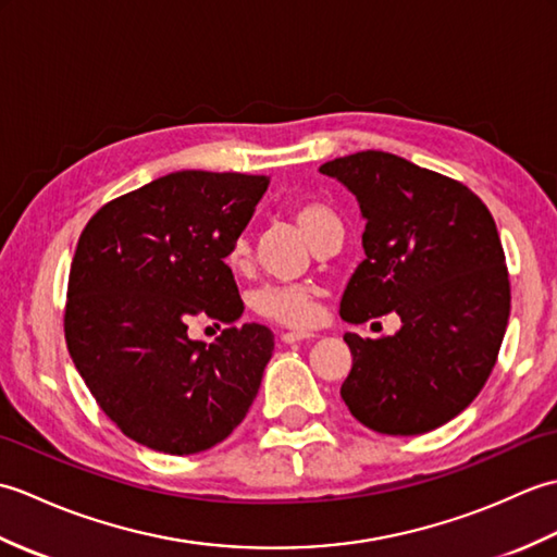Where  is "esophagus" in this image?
<instances>
[{
    "label": "esophagus",
    "mask_w": 557,
    "mask_h": 557,
    "mask_svg": "<svg viewBox=\"0 0 557 557\" xmlns=\"http://www.w3.org/2000/svg\"><path fill=\"white\" fill-rule=\"evenodd\" d=\"M313 337V333H282V342H285V345H292V342H301V339H311Z\"/></svg>",
    "instance_id": "34e87169"
}]
</instances>
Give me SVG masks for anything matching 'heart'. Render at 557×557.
I'll use <instances>...</instances> for the list:
<instances>
[{"label": "heart", "mask_w": 557, "mask_h": 557, "mask_svg": "<svg viewBox=\"0 0 557 557\" xmlns=\"http://www.w3.org/2000/svg\"><path fill=\"white\" fill-rule=\"evenodd\" d=\"M292 218L313 244L342 232L339 218L321 200H299L292 206ZM248 253H251V242L246 234H239L230 246L227 263L232 268H242L248 260ZM318 299H321V289L309 285V282H265L248 297L251 309L260 318L287 327L313 325L318 318Z\"/></svg>", "instance_id": "1"}]
</instances>
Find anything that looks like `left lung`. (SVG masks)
<instances>
[{
    "instance_id": "8db88e82",
    "label": "left lung",
    "mask_w": 557,
    "mask_h": 557,
    "mask_svg": "<svg viewBox=\"0 0 557 557\" xmlns=\"http://www.w3.org/2000/svg\"><path fill=\"white\" fill-rule=\"evenodd\" d=\"M357 196L366 260L339 315L397 313L393 337L345 335L339 395L371 431L419 435L455 419L486 385L510 318V280L486 203L461 182L383 150L321 168Z\"/></svg>"
}]
</instances>
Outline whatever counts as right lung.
I'll list each match as a JSON object with an SVG mask.
<instances>
[{
	"label": "right lung",
	"instance_id": "right-lung-1",
	"mask_svg": "<svg viewBox=\"0 0 557 557\" xmlns=\"http://www.w3.org/2000/svg\"><path fill=\"white\" fill-rule=\"evenodd\" d=\"M268 176L184 170L110 200L71 260L64 337L76 371L126 437L164 455L222 443L246 417L275 335L239 321L224 258ZM196 317L227 322L212 346Z\"/></svg>",
	"mask_w": 557,
	"mask_h": 557
}]
</instances>
